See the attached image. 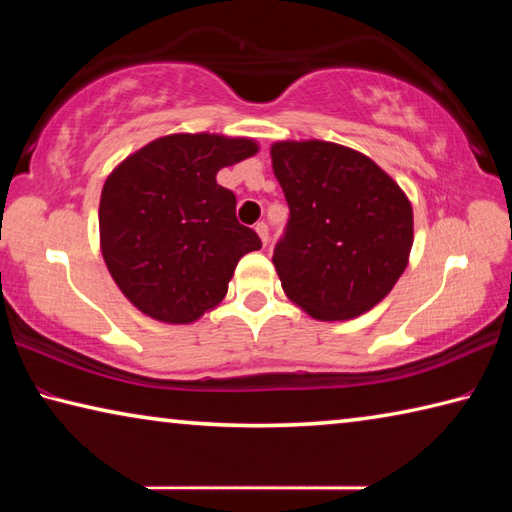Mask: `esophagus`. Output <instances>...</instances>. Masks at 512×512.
<instances>
[{
    "label": "esophagus",
    "instance_id": "esophagus-1",
    "mask_svg": "<svg viewBox=\"0 0 512 512\" xmlns=\"http://www.w3.org/2000/svg\"><path fill=\"white\" fill-rule=\"evenodd\" d=\"M255 232H257V237L262 239V244L266 246L268 244V225L262 221V223H257L255 225Z\"/></svg>",
    "mask_w": 512,
    "mask_h": 512
}]
</instances>
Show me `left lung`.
<instances>
[{
    "mask_svg": "<svg viewBox=\"0 0 512 512\" xmlns=\"http://www.w3.org/2000/svg\"><path fill=\"white\" fill-rule=\"evenodd\" d=\"M271 160L291 210L273 250L287 298L329 323L366 314L409 264V196L368 155L334 142H275Z\"/></svg>",
    "mask_w": 512,
    "mask_h": 512,
    "instance_id": "obj_1",
    "label": "left lung"
}]
</instances>
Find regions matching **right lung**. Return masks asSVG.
Returning <instances> with one entry per match:
<instances>
[{
    "mask_svg": "<svg viewBox=\"0 0 512 512\" xmlns=\"http://www.w3.org/2000/svg\"><path fill=\"white\" fill-rule=\"evenodd\" d=\"M250 137L173 133L142 146L101 189L99 244L119 291L160 323L189 325L219 307L239 259L262 248L237 221L216 173L250 158Z\"/></svg>",
    "mask_w": 512,
    "mask_h": 512,
    "instance_id": "right-lung-1",
    "label": "right lung"
}]
</instances>
